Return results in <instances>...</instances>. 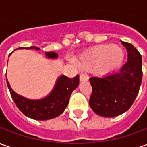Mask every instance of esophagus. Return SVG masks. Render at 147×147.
Masks as SVG:
<instances>
[{
	"mask_svg": "<svg viewBox=\"0 0 147 147\" xmlns=\"http://www.w3.org/2000/svg\"><path fill=\"white\" fill-rule=\"evenodd\" d=\"M80 81H87L88 80V76L86 73H81L80 75Z\"/></svg>",
	"mask_w": 147,
	"mask_h": 147,
	"instance_id": "esophagus-1",
	"label": "esophagus"
}]
</instances>
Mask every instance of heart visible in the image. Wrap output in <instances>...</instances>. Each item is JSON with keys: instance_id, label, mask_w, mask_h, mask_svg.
I'll use <instances>...</instances> for the list:
<instances>
[{"instance_id": "obj_1", "label": "heart", "mask_w": 147, "mask_h": 147, "mask_svg": "<svg viewBox=\"0 0 147 147\" xmlns=\"http://www.w3.org/2000/svg\"><path fill=\"white\" fill-rule=\"evenodd\" d=\"M124 59L123 49L113 44L99 45L77 59L78 66L91 70L102 66V70L110 71L120 66Z\"/></svg>"}]
</instances>
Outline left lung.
Segmentation results:
<instances>
[{
	"mask_svg": "<svg viewBox=\"0 0 147 147\" xmlns=\"http://www.w3.org/2000/svg\"><path fill=\"white\" fill-rule=\"evenodd\" d=\"M127 51V61L115 73L90 78L92 93L89 104L99 116L113 117L128 110L135 102L142 78V57L131 43L122 42Z\"/></svg>",
	"mask_w": 147,
	"mask_h": 147,
	"instance_id": "1",
	"label": "left lung"
}]
</instances>
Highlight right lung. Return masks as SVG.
<instances>
[{
  "instance_id": "add662e5",
  "label": "right lung",
  "mask_w": 147,
  "mask_h": 147,
  "mask_svg": "<svg viewBox=\"0 0 147 147\" xmlns=\"http://www.w3.org/2000/svg\"><path fill=\"white\" fill-rule=\"evenodd\" d=\"M23 48L20 47L18 49ZM26 49H39L36 46L24 47ZM45 55L49 58H57V53L54 52H46ZM7 80V78H6ZM80 83V76L76 75L73 78L62 76L58 79L57 85L53 92L45 98L38 101H31L19 95L11 90L7 80L8 87L11 96L18 109L23 113L34 120H45L53 119L63 113L68 105L71 93Z\"/></svg>"
}]
</instances>
